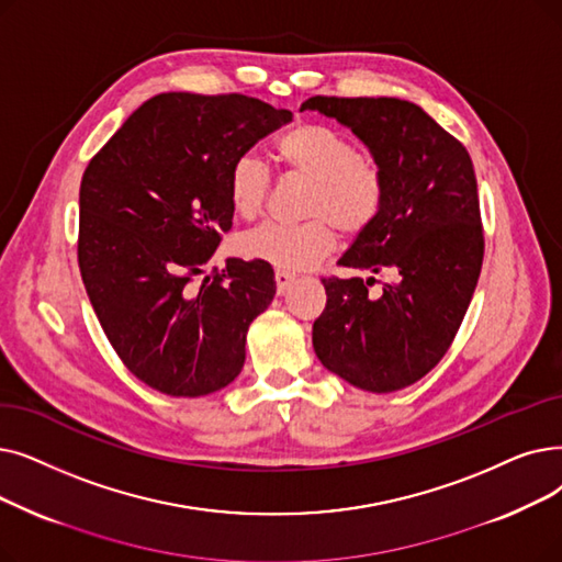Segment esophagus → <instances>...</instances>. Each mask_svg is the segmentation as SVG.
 <instances>
[{
    "label": "esophagus",
    "mask_w": 562,
    "mask_h": 562,
    "mask_svg": "<svg viewBox=\"0 0 562 562\" xmlns=\"http://www.w3.org/2000/svg\"><path fill=\"white\" fill-rule=\"evenodd\" d=\"M276 282H278V294H284V291L291 286V282H294V273L284 271V268H278Z\"/></svg>",
    "instance_id": "1"
}]
</instances>
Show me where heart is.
I'll return each instance as SVG.
<instances>
[{
    "label": "heart",
    "instance_id": "heart-1",
    "mask_svg": "<svg viewBox=\"0 0 562 562\" xmlns=\"http://www.w3.org/2000/svg\"><path fill=\"white\" fill-rule=\"evenodd\" d=\"M276 156L286 175L310 181L303 200L307 221L296 225L263 223L240 238L248 257L284 271H301L335 250L338 227L347 236L368 232L385 206L387 179L379 160L360 154L345 133L316 121H301L276 142ZM273 190V175L252 154L238 156L227 175L232 209L250 221L257 217Z\"/></svg>",
    "mask_w": 562,
    "mask_h": 562
}]
</instances>
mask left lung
<instances>
[{
  "instance_id": "obj_1",
  "label": "left lung",
  "mask_w": 562,
  "mask_h": 562,
  "mask_svg": "<svg viewBox=\"0 0 562 562\" xmlns=\"http://www.w3.org/2000/svg\"><path fill=\"white\" fill-rule=\"evenodd\" d=\"M370 146L387 179L379 221L337 261L374 278H324L326 307L312 326L324 368L370 393L420 381L448 353L484 259L477 181L454 135L408 101L312 95Z\"/></svg>"
}]
</instances>
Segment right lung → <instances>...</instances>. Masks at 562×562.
Wrapping results in <instances>:
<instances>
[{
  "label": "right lung",
  "mask_w": 562,
  "mask_h": 562,
  "mask_svg": "<svg viewBox=\"0 0 562 562\" xmlns=\"http://www.w3.org/2000/svg\"><path fill=\"white\" fill-rule=\"evenodd\" d=\"M291 121L243 93H158L95 154L80 183L78 263L112 349L142 383L200 397L232 383L276 296L273 266L204 263L232 229V162Z\"/></svg>",
  "instance_id": "add662e5"
}]
</instances>
